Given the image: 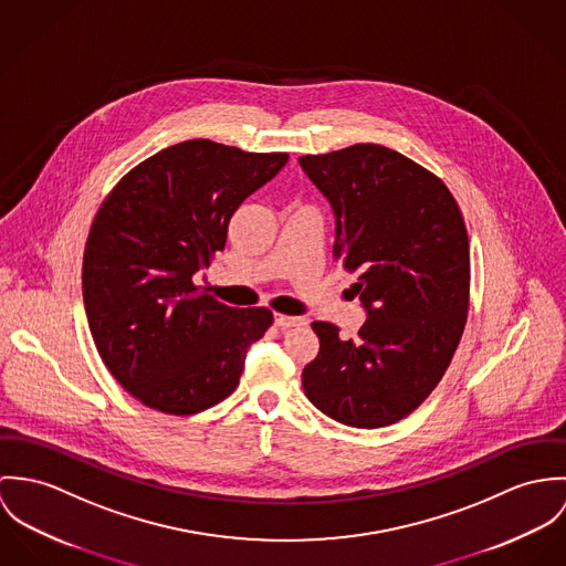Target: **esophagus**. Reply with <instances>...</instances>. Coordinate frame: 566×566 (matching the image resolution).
<instances>
[{"label": "esophagus", "instance_id": "esophagus-1", "mask_svg": "<svg viewBox=\"0 0 566 566\" xmlns=\"http://www.w3.org/2000/svg\"><path fill=\"white\" fill-rule=\"evenodd\" d=\"M275 325H277V327H282V329H289V327H302V325H308V318H306V316L275 314Z\"/></svg>", "mask_w": 566, "mask_h": 566}]
</instances>
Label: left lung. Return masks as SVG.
I'll return each instance as SVG.
<instances>
[{"mask_svg":"<svg viewBox=\"0 0 566 566\" xmlns=\"http://www.w3.org/2000/svg\"><path fill=\"white\" fill-rule=\"evenodd\" d=\"M334 212V260L358 273L367 313L356 340L314 321L318 354L302 384L314 406L352 428L408 417L437 388L469 311V239L434 174L374 143L302 156Z\"/></svg>","mask_w":566,"mask_h":566,"instance_id":"8db88e82","label":"left lung"}]
</instances>
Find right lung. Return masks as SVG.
Returning a JSON list of instances; mask_svg holds the SVG:
<instances>
[{
    "instance_id": "add662e5",
    "label": "right lung",
    "mask_w": 566,
    "mask_h": 566,
    "mask_svg": "<svg viewBox=\"0 0 566 566\" xmlns=\"http://www.w3.org/2000/svg\"><path fill=\"white\" fill-rule=\"evenodd\" d=\"M286 163L195 138L134 167L102 203L84 250V308L104 365L145 406L195 415L239 386L273 314L230 308L192 277L226 248L237 208Z\"/></svg>"
}]
</instances>
